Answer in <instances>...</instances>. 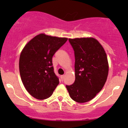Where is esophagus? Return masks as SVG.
Segmentation results:
<instances>
[{"label":"esophagus","instance_id":"obj_1","mask_svg":"<svg viewBox=\"0 0 128 128\" xmlns=\"http://www.w3.org/2000/svg\"><path fill=\"white\" fill-rule=\"evenodd\" d=\"M64 79V76H60V80L63 81V80Z\"/></svg>","mask_w":128,"mask_h":128}]
</instances>
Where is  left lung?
Instances as JSON below:
<instances>
[{
	"instance_id": "left-lung-1",
	"label": "left lung",
	"mask_w": 128,
	"mask_h": 128,
	"mask_svg": "<svg viewBox=\"0 0 128 128\" xmlns=\"http://www.w3.org/2000/svg\"><path fill=\"white\" fill-rule=\"evenodd\" d=\"M74 51V83L66 86L70 98L78 103L92 100L106 81L109 70L106 54L97 40L92 37L69 39Z\"/></svg>"
}]
</instances>
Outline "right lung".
<instances>
[{
  "instance_id": "add662e5",
  "label": "right lung",
  "mask_w": 128,
  "mask_h": 128,
  "mask_svg": "<svg viewBox=\"0 0 128 128\" xmlns=\"http://www.w3.org/2000/svg\"><path fill=\"white\" fill-rule=\"evenodd\" d=\"M67 40V38L41 33L28 41L22 51L19 59L20 77L24 88L35 98H49L59 84L52 58Z\"/></svg>"
}]
</instances>
